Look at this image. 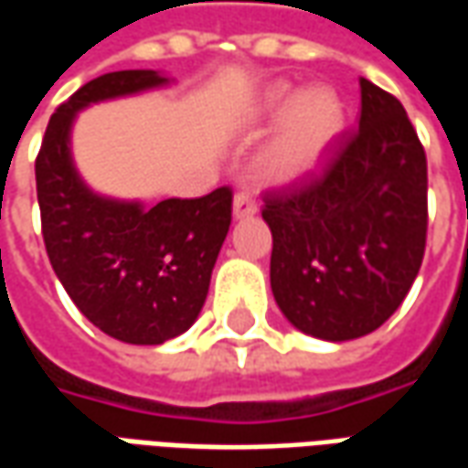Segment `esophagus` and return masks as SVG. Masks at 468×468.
<instances>
[{"label": "esophagus", "instance_id": "obj_1", "mask_svg": "<svg viewBox=\"0 0 468 468\" xmlns=\"http://www.w3.org/2000/svg\"><path fill=\"white\" fill-rule=\"evenodd\" d=\"M258 213V205L250 195L238 193L233 197V218L235 220H245V218H253Z\"/></svg>", "mask_w": 468, "mask_h": 468}]
</instances>
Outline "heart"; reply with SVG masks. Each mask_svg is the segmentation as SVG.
Instances as JSON below:
<instances>
[{"mask_svg": "<svg viewBox=\"0 0 468 468\" xmlns=\"http://www.w3.org/2000/svg\"><path fill=\"white\" fill-rule=\"evenodd\" d=\"M245 124H275L255 160L258 177L288 187L324 170L346 127V107L334 87H301L273 82L243 110Z\"/></svg>", "mask_w": 468, "mask_h": 468, "instance_id": "b5f03b06", "label": "heart"}]
</instances>
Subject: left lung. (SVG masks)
Returning a JSON list of instances; mask_svg holds the SVG:
<instances>
[{"mask_svg":"<svg viewBox=\"0 0 468 468\" xmlns=\"http://www.w3.org/2000/svg\"><path fill=\"white\" fill-rule=\"evenodd\" d=\"M358 130L321 180L271 195V288L301 334L341 344L403 303L426 248V154L403 105L368 80Z\"/></svg>","mask_w":468,"mask_h":468,"instance_id":"obj_1","label":"left lung"}]
</instances>
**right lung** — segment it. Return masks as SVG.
I'll use <instances>...</instances> for the list:
<instances>
[{
    "mask_svg": "<svg viewBox=\"0 0 468 468\" xmlns=\"http://www.w3.org/2000/svg\"><path fill=\"white\" fill-rule=\"evenodd\" d=\"M157 69L110 72L57 107L37 154V200L47 255L87 321L133 346L183 335L203 311L230 228L233 193L167 197L157 205L92 190L72 154V127L87 107L170 87Z\"/></svg>",
    "mask_w": 468,
    "mask_h": 468,
    "instance_id": "right-lung-1",
    "label": "right lung"
}]
</instances>
